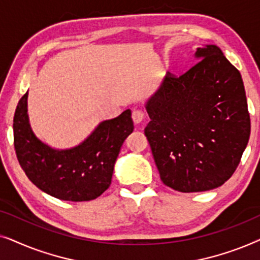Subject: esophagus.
Listing matches in <instances>:
<instances>
[{
	"label": "esophagus",
	"instance_id": "34e87169",
	"mask_svg": "<svg viewBox=\"0 0 260 260\" xmlns=\"http://www.w3.org/2000/svg\"><path fill=\"white\" fill-rule=\"evenodd\" d=\"M131 117H133V120H134L135 124H140L142 120L144 119V112L142 111V110L135 109L133 111V115H131Z\"/></svg>",
	"mask_w": 260,
	"mask_h": 260
}]
</instances>
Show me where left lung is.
<instances>
[{"instance_id": "8db88e82", "label": "left lung", "mask_w": 260, "mask_h": 260, "mask_svg": "<svg viewBox=\"0 0 260 260\" xmlns=\"http://www.w3.org/2000/svg\"><path fill=\"white\" fill-rule=\"evenodd\" d=\"M197 63L169 72L145 103L144 134L162 182L182 193L214 189L233 175L251 133L240 72L218 46L197 48Z\"/></svg>"}]
</instances>
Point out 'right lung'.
<instances>
[{
	"mask_svg": "<svg viewBox=\"0 0 260 260\" xmlns=\"http://www.w3.org/2000/svg\"><path fill=\"white\" fill-rule=\"evenodd\" d=\"M28 91L14 115V147L28 179L45 193L65 201H90L108 189L125 138L134 131L129 109L103 120L76 147L55 149L31 130Z\"/></svg>",
	"mask_w": 260,
	"mask_h": 260,
	"instance_id": "obj_1",
	"label": "right lung"
}]
</instances>
